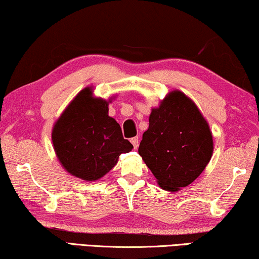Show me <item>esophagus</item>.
<instances>
[{
  "label": "esophagus",
  "instance_id": "esophagus-1",
  "mask_svg": "<svg viewBox=\"0 0 259 259\" xmlns=\"http://www.w3.org/2000/svg\"><path fill=\"white\" fill-rule=\"evenodd\" d=\"M130 142H131V144L134 145L135 149L138 148V137H133V138H131V140H130Z\"/></svg>",
  "mask_w": 259,
  "mask_h": 259
}]
</instances>
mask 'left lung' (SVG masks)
<instances>
[{
  "label": "left lung",
  "instance_id": "left-lung-1",
  "mask_svg": "<svg viewBox=\"0 0 259 259\" xmlns=\"http://www.w3.org/2000/svg\"><path fill=\"white\" fill-rule=\"evenodd\" d=\"M213 151L212 134L197 105L180 90L165 96L149 116L138 154L159 187L177 191L205 169Z\"/></svg>",
  "mask_w": 259,
  "mask_h": 259
}]
</instances>
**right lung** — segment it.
Here are the masks:
<instances>
[{
	"label": "right lung",
	"mask_w": 259,
	"mask_h": 259,
	"mask_svg": "<svg viewBox=\"0 0 259 259\" xmlns=\"http://www.w3.org/2000/svg\"><path fill=\"white\" fill-rule=\"evenodd\" d=\"M92 87L81 90L54 124L52 138L58 161L72 176L97 181L117 164L133 144L108 115L109 102L94 97Z\"/></svg>",
	"instance_id": "right-lung-1"
}]
</instances>
